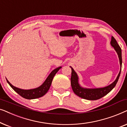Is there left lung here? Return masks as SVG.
Returning <instances> with one entry per match:
<instances>
[{"label": "left lung", "mask_w": 127, "mask_h": 127, "mask_svg": "<svg viewBox=\"0 0 127 127\" xmlns=\"http://www.w3.org/2000/svg\"><path fill=\"white\" fill-rule=\"evenodd\" d=\"M110 44L112 47H113L114 49L117 52L120 60V64L121 69L120 71L119 74H118L117 79L114 81L112 84L109 86L106 87L104 88H94V89H87V88H83L80 86L78 83V77L76 73L74 72L73 69L72 67V75H71L70 81H71V86H72V90L74 93L77 96L80 97L81 98L86 99L87 100H97L99 99L102 98L106 95H107L109 92H110L113 90L114 87L116 86L118 80H119V77L120 76L121 66H122V56H121V47L118 44L116 40L114 39L113 36L112 37Z\"/></svg>", "instance_id": "8db88e82"}]
</instances>
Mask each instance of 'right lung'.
Masks as SVG:
<instances>
[{
    "label": "right lung",
    "instance_id": "right-lung-1",
    "mask_svg": "<svg viewBox=\"0 0 127 127\" xmlns=\"http://www.w3.org/2000/svg\"><path fill=\"white\" fill-rule=\"evenodd\" d=\"M61 67H59L58 68H56L52 71L51 73L49 74V76L47 78V79L44 81V83L41 86H40L39 87L34 88V89L28 90L20 89V88H17L13 86L7 80H6L7 83H8V84L11 86V87L17 93H18L20 96H21L22 97H23V98L25 99H33L38 98H40V97L43 96V95H44L47 93L50 86H51L52 81H53V79L54 77L55 74L57 73V72Z\"/></svg>",
    "mask_w": 127,
    "mask_h": 127
}]
</instances>
